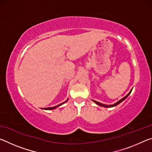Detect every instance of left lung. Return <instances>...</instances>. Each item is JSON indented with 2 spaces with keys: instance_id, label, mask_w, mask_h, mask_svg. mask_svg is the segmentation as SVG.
<instances>
[{
  "instance_id": "obj_1",
  "label": "left lung",
  "mask_w": 152,
  "mask_h": 152,
  "mask_svg": "<svg viewBox=\"0 0 152 152\" xmlns=\"http://www.w3.org/2000/svg\"><path fill=\"white\" fill-rule=\"evenodd\" d=\"M132 89L130 91V92H129V93L126 95V96H125V97H123V99H121V100H119V101H117V102H115V104H109V105H108V104H102V103H101V102H97V101H94V100H92V101H93L95 103H96V104H98V105H99V106H101V107H115V106H117V105H118L119 104H120L121 102L122 101H124V100L126 99V98H127L129 95L130 94V93L131 92H132Z\"/></svg>"
}]
</instances>
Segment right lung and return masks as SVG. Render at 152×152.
Listing matches in <instances>:
<instances>
[{
	"instance_id": "right-lung-1",
	"label": "right lung",
	"mask_w": 152,
	"mask_h": 152,
	"mask_svg": "<svg viewBox=\"0 0 152 152\" xmlns=\"http://www.w3.org/2000/svg\"><path fill=\"white\" fill-rule=\"evenodd\" d=\"M67 101H68V100H67ZM67 101H66L65 102H63V103H61V104H60L57 105V106H56V107H48V108H42V109H45V110H52V109H56V108H57L58 107L60 106V105H61V104H64V103H65L66 102H67Z\"/></svg>"
}]
</instances>
